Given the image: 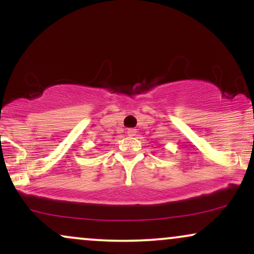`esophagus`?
Returning a JSON list of instances; mask_svg holds the SVG:
<instances>
[{"label":"esophagus","instance_id":"1","mask_svg":"<svg viewBox=\"0 0 254 254\" xmlns=\"http://www.w3.org/2000/svg\"><path fill=\"white\" fill-rule=\"evenodd\" d=\"M127 136H136L137 131H136V129H127Z\"/></svg>","mask_w":254,"mask_h":254}]
</instances>
